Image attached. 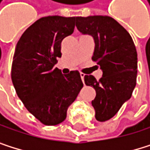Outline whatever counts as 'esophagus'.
<instances>
[{
	"instance_id": "1",
	"label": "esophagus",
	"mask_w": 150,
	"mask_h": 150,
	"mask_svg": "<svg viewBox=\"0 0 150 150\" xmlns=\"http://www.w3.org/2000/svg\"><path fill=\"white\" fill-rule=\"evenodd\" d=\"M80 77H81L82 81L84 82V77H85V74H84V73H82V72H80Z\"/></svg>"
}]
</instances>
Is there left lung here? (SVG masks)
Masks as SVG:
<instances>
[{"label":"left lung","instance_id":"1","mask_svg":"<svg viewBox=\"0 0 150 150\" xmlns=\"http://www.w3.org/2000/svg\"><path fill=\"white\" fill-rule=\"evenodd\" d=\"M76 27L80 33L92 35L95 41L92 60L103 76L96 80L92 75H85L84 80L96 93L92 101L96 119L105 122L131 98L136 86V47L131 35L111 17H77Z\"/></svg>","mask_w":150,"mask_h":150}]
</instances>
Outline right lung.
Returning <instances> with one entry per match:
<instances>
[{
    "instance_id": "1",
    "label": "right lung",
    "mask_w": 150,
    "mask_h": 150,
    "mask_svg": "<svg viewBox=\"0 0 150 150\" xmlns=\"http://www.w3.org/2000/svg\"><path fill=\"white\" fill-rule=\"evenodd\" d=\"M76 17L48 16L36 20L19 38L11 65V80L25 107L45 125H57L83 87L78 71L63 75L54 68L61 44L71 35Z\"/></svg>"
}]
</instances>
